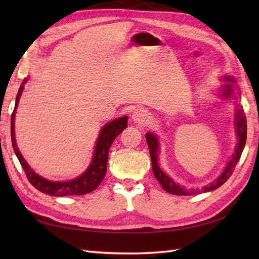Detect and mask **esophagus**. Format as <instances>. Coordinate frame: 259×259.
Returning <instances> with one entry per match:
<instances>
[{"label":"esophagus","instance_id":"1","mask_svg":"<svg viewBox=\"0 0 259 259\" xmlns=\"http://www.w3.org/2000/svg\"><path fill=\"white\" fill-rule=\"evenodd\" d=\"M133 120L136 123L138 124H147L148 121H149V114H148L147 111L142 109H137L133 112Z\"/></svg>","mask_w":259,"mask_h":259}]
</instances>
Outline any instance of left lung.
I'll list each match as a JSON object with an SVG mask.
<instances>
[{
  "label": "left lung",
  "mask_w": 259,
  "mask_h": 259,
  "mask_svg": "<svg viewBox=\"0 0 259 259\" xmlns=\"http://www.w3.org/2000/svg\"><path fill=\"white\" fill-rule=\"evenodd\" d=\"M226 80L228 82H235V79L229 78L227 76ZM233 88L229 83L224 88V96L228 98L229 96L233 95ZM236 134H237L238 137V144L237 147L235 149V153L232 157V160H230L227 164L226 169L224 170V172L219 176V177L213 181L212 184L209 186L203 187L201 190L199 189H191V190H186L184 187H181L177 185L175 181L169 178L168 176L161 171L160 167H159L158 161H157V156H158V139L155 135L152 134H147L146 135V140L148 144V148H149V152H150V157H151V163H152V170H153V175H155L156 179L159 181V184L161 185L162 188L166 190L169 194L172 195H179V196H187L189 194L196 195L199 194V192H207V191H211L217 189L218 187H221L223 184L226 183L228 178L232 176L234 172L236 164L239 161L241 152L244 150V147L246 144V138H247V121H246V114L243 111V110H238L237 115H236Z\"/></svg>",
  "instance_id": "left-lung-1"
}]
</instances>
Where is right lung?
I'll return each instance as SVG.
<instances>
[{"instance_id":"add662e5","label":"right lung","mask_w":259,"mask_h":259,"mask_svg":"<svg viewBox=\"0 0 259 259\" xmlns=\"http://www.w3.org/2000/svg\"><path fill=\"white\" fill-rule=\"evenodd\" d=\"M26 80H24V82ZM23 84L20 87L18 96H16L15 107L12 114H11V139H12V146H13L15 155L18 157L21 166L24 170L27 180L30 181V184L34 187V188L40 190L41 192H43V194H47L50 196H57V197H63V196H70V195L81 196V195L89 194V192L97 189V187L100 185V183L103 180L104 176H106V172H107V162H108L110 147H111L113 140L117 138L121 133H122L126 126H128V124H126V120H128V118L126 117L119 118L117 120L111 121V122H109L108 124L103 126L100 135H99L92 162L90 164V167L87 169V171L83 175H81L80 177L75 178L73 180L63 181V183L47 180L45 178L40 177L38 175H36L29 167V164L25 162L23 157H22L15 142L14 118H15L16 107H18L21 93H22V90H23Z\"/></svg>"}]
</instances>
